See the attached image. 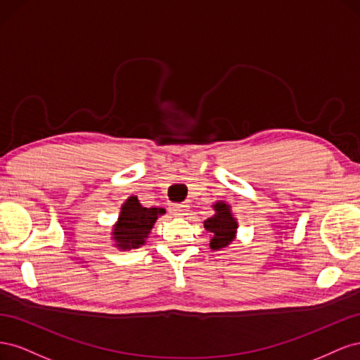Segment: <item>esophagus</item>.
<instances>
[{
    "mask_svg": "<svg viewBox=\"0 0 360 360\" xmlns=\"http://www.w3.org/2000/svg\"><path fill=\"white\" fill-rule=\"evenodd\" d=\"M169 213L172 216H184L188 213V205L186 204H174L169 207Z\"/></svg>",
    "mask_w": 360,
    "mask_h": 360,
    "instance_id": "obj_1",
    "label": "esophagus"
}]
</instances>
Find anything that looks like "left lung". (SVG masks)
Returning <instances> with one entry per match:
<instances>
[{
  "instance_id": "left-lung-1",
  "label": "left lung",
  "mask_w": 360,
  "mask_h": 360,
  "mask_svg": "<svg viewBox=\"0 0 360 360\" xmlns=\"http://www.w3.org/2000/svg\"><path fill=\"white\" fill-rule=\"evenodd\" d=\"M214 216L204 221V228L212 234L210 237V248L213 250H219L230 245L237 233V221L231 213L230 205L224 201L216 202L214 205Z\"/></svg>"
}]
</instances>
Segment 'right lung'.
<instances>
[{"instance_id": "add662e5", "label": "right lung", "mask_w": 360, "mask_h": 360, "mask_svg": "<svg viewBox=\"0 0 360 360\" xmlns=\"http://www.w3.org/2000/svg\"><path fill=\"white\" fill-rule=\"evenodd\" d=\"M163 213H165V209H160V207L147 209L141 205L136 197H129L122 205V212H120L118 221L112 230L115 246L126 250L144 245L156 219Z\"/></svg>"}]
</instances>
